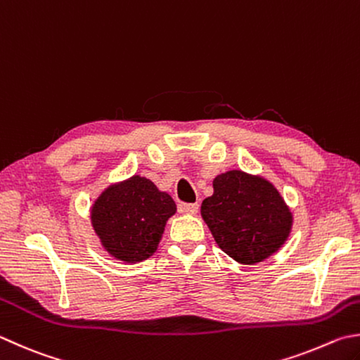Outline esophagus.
Returning a JSON list of instances; mask_svg holds the SVG:
<instances>
[{
	"label": "esophagus",
	"instance_id": "obj_1",
	"mask_svg": "<svg viewBox=\"0 0 360 360\" xmlns=\"http://www.w3.org/2000/svg\"><path fill=\"white\" fill-rule=\"evenodd\" d=\"M181 210L188 214H195V213H198V210H199V203H183Z\"/></svg>",
	"mask_w": 360,
	"mask_h": 360
}]
</instances>
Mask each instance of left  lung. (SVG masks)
I'll list each match as a JSON object with an SVG mask.
<instances>
[{"label":"left lung","mask_w":360,"mask_h":360,"mask_svg":"<svg viewBox=\"0 0 360 360\" xmlns=\"http://www.w3.org/2000/svg\"><path fill=\"white\" fill-rule=\"evenodd\" d=\"M200 214L216 244L241 264L274 255L293 227V213L274 183L241 169L216 175Z\"/></svg>","instance_id":"obj_1"}]
</instances>
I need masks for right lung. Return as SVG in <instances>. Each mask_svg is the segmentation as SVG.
Segmentation results:
<instances>
[{
  "instance_id": "1",
  "label": "right lung",
  "mask_w": 360,
  "mask_h": 360,
  "mask_svg": "<svg viewBox=\"0 0 360 360\" xmlns=\"http://www.w3.org/2000/svg\"><path fill=\"white\" fill-rule=\"evenodd\" d=\"M175 212L171 195L134 174L98 194L91 207V226L108 255L134 264L157 252L166 222Z\"/></svg>"
}]
</instances>
